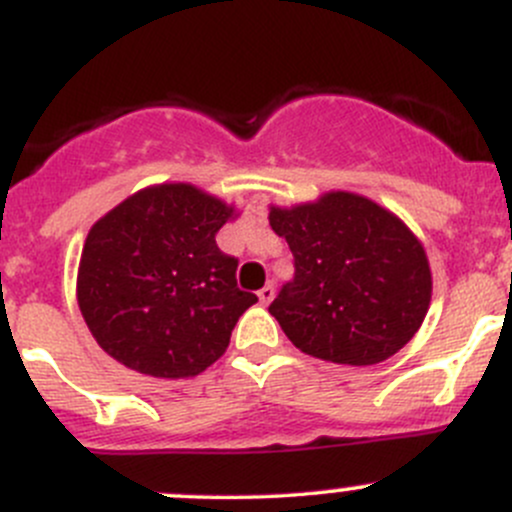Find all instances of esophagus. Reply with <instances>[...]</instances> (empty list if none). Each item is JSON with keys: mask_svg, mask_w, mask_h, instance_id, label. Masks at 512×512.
<instances>
[{"mask_svg": "<svg viewBox=\"0 0 512 512\" xmlns=\"http://www.w3.org/2000/svg\"><path fill=\"white\" fill-rule=\"evenodd\" d=\"M257 297H260V304H270V301L274 299V287L272 284H265V287L257 292Z\"/></svg>", "mask_w": 512, "mask_h": 512, "instance_id": "1", "label": "esophagus"}]
</instances>
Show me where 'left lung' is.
I'll return each instance as SVG.
<instances>
[{"instance_id":"left-lung-1","label":"left lung","mask_w":512,"mask_h":512,"mask_svg":"<svg viewBox=\"0 0 512 512\" xmlns=\"http://www.w3.org/2000/svg\"><path fill=\"white\" fill-rule=\"evenodd\" d=\"M270 225L297 267L270 314L301 353L375 365L412 341L432 301V267L400 215L360 193L326 191L270 203Z\"/></svg>"}]
</instances>
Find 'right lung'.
<instances>
[{"mask_svg":"<svg viewBox=\"0 0 512 512\" xmlns=\"http://www.w3.org/2000/svg\"><path fill=\"white\" fill-rule=\"evenodd\" d=\"M238 215L203 188L166 181L139 188L95 220L75 297L102 351L164 380L211 368L257 301L238 289V260L215 245V233Z\"/></svg>","mask_w":512,"mask_h":512,"instance_id":"add662e5","label":"right lung"}]
</instances>
